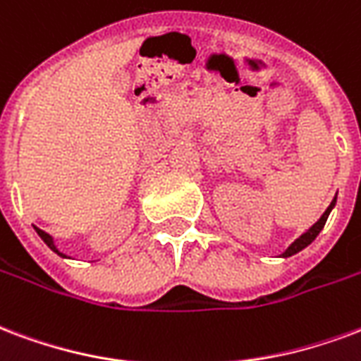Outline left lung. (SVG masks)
<instances>
[{
	"label": "left lung",
	"mask_w": 361,
	"mask_h": 361,
	"mask_svg": "<svg viewBox=\"0 0 361 361\" xmlns=\"http://www.w3.org/2000/svg\"><path fill=\"white\" fill-rule=\"evenodd\" d=\"M335 201H337V197L333 199V202H331V204H329V208H327V210L323 212L322 218H319V220H317L316 224H314V226H312V228H310L308 231H306V233L300 235V237H298V239H296V241L293 243V245H290V247L287 248L285 252H283V256H285V258H287V256L296 255V252H300L302 248L308 247L310 243L316 239L317 235H319V231H322V229H323V226H325V221H327V218H329V212H331V208L335 207Z\"/></svg>",
	"instance_id": "1"
}]
</instances>
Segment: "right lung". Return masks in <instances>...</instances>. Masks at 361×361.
I'll return each instance as SVG.
<instances>
[{"label":"right lung","instance_id":"1","mask_svg":"<svg viewBox=\"0 0 361 361\" xmlns=\"http://www.w3.org/2000/svg\"><path fill=\"white\" fill-rule=\"evenodd\" d=\"M34 229H36V231H38V235H39V237H42V239H44V243H45V245H47V247L51 248L53 252H57V255L65 256V255H63V252H59V250H57V247H55V245H53V239H51V235H49V233H45V231H42V229H39V228H34Z\"/></svg>","mask_w":361,"mask_h":361}]
</instances>
